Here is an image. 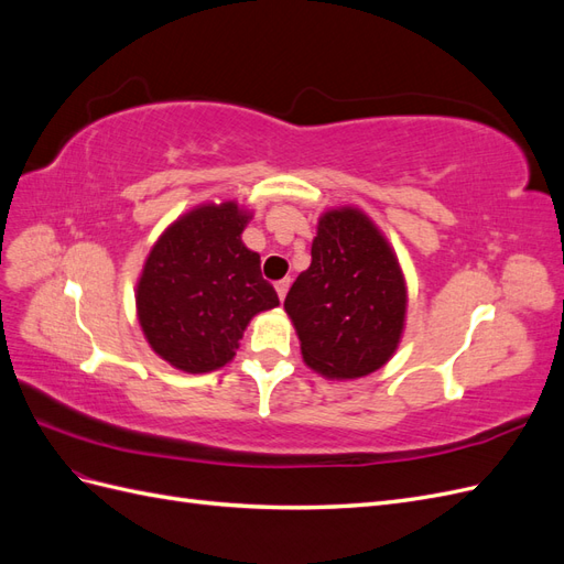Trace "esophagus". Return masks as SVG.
<instances>
[{
    "instance_id": "obj_1",
    "label": "esophagus",
    "mask_w": 564,
    "mask_h": 564,
    "mask_svg": "<svg viewBox=\"0 0 564 564\" xmlns=\"http://www.w3.org/2000/svg\"><path fill=\"white\" fill-rule=\"evenodd\" d=\"M289 284H292V280H289V278H284V280H280V282H275V289H278V296H280V301H284V296H286V292H289Z\"/></svg>"
}]
</instances>
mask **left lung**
Here are the masks:
<instances>
[{
	"mask_svg": "<svg viewBox=\"0 0 564 564\" xmlns=\"http://www.w3.org/2000/svg\"><path fill=\"white\" fill-rule=\"evenodd\" d=\"M311 268L284 299L303 360L329 379L383 367L400 344L406 292L395 253L357 209L319 218Z\"/></svg>",
	"mask_w": 564,
	"mask_h": 564,
	"instance_id": "obj_1",
	"label": "left lung"
}]
</instances>
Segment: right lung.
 <instances>
[{"instance_id":"add662e5","label":"right lung","mask_w":564,"mask_h":564,"mask_svg":"<svg viewBox=\"0 0 564 564\" xmlns=\"http://www.w3.org/2000/svg\"><path fill=\"white\" fill-rule=\"evenodd\" d=\"M247 220L235 202L207 204L178 218L148 256L139 319L152 350L176 369L224 367L249 319L280 305L261 275V256L242 245Z\"/></svg>"}]
</instances>
